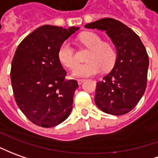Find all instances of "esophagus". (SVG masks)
Segmentation results:
<instances>
[{"label": "esophagus", "mask_w": 158, "mask_h": 158, "mask_svg": "<svg viewBox=\"0 0 158 158\" xmlns=\"http://www.w3.org/2000/svg\"><path fill=\"white\" fill-rule=\"evenodd\" d=\"M84 81H85V79H78V80H77V82H78L79 85H81Z\"/></svg>", "instance_id": "34e87169"}]
</instances>
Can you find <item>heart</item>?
Here are the masks:
<instances>
[{
  "label": "heart",
  "mask_w": 158,
  "mask_h": 158,
  "mask_svg": "<svg viewBox=\"0 0 158 158\" xmlns=\"http://www.w3.org/2000/svg\"><path fill=\"white\" fill-rule=\"evenodd\" d=\"M79 41L89 48V52L86 56L85 63L78 64L74 50L68 41H65L58 49V59L63 66L68 68H73L71 75L74 78H86L96 75L103 69L108 71L113 68L116 53L113 45L108 42H102L101 37L97 33L85 31L79 36Z\"/></svg>",
  "instance_id": "obj_1"
}]
</instances>
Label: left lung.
<instances>
[{
  "label": "left lung",
  "instance_id": "8db88e82",
  "mask_svg": "<svg viewBox=\"0 0 158 158\" xmlns=\"http://www.w3.org/2000/svg\"><path fill=\"white\" fill-rule=\"evenodd\" d=\"M85 27L104 31L116 48L114 68L97 83L96 105L110 114L128 113L146 88L149 58L144 44L133 30L111 18L91 22Z\"/></svg>",
  "mask_w": 158,
  "mask_h": 158
}]
</instances>
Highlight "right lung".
<instances>
[{
    "label": "right lung",
    "mask_w": 158,
    "mask_h": 158,
    "mask_svg": "<svg viewBox=\"0 0 158 158\" xmlns=\"http://www.w3.org/2000/svg\"><path fill=\"white\" fill-rule=\"evenodd\" d=\"M79 27L43 25L18 46L11 66V82L19 110L34 124L52 127L64 121L73 109L76 80H66L58 59L60 44Z\"/></svg>",
    "instance_id": "1"
}]
</instances>
